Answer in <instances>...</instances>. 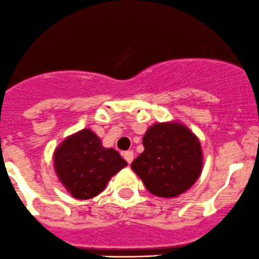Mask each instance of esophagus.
<instances>
[{"mask_svg":"<svg viewBox=\"0 0 259 259\" xmlns=\"http://www.w3.org/2000/svg\"><path fill=\"white\" fill-rule=\"evenodd\" d=\"M123 157L128 163L132 162L133 157H135V155H133V151H126V152L123 153Z\"/></svg>","mask_w":259,"mask_h":259,"instance_id":"34e87169","label":"esophagus"}]
</instances>
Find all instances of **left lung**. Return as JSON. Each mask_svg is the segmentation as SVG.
Masks as SVG:
<instances>
[{
    "label": "left lung",
    "instance_id": "8db88e82",
    "mask_svg": "<svg viewBox=\"0 0 259 259\" xmlns=\"http://www.w3.org/2000/svg\"><path fill=\"white\" fill-rule=\"evenodd\" d=\"M145 151L131 167L151 194L175 198L188 191L203 171L199 138L179 121L155 123L142 138Z\"/></svg>",
    "mask_w": 259,
    "mask_h": 259
}]
</instances>
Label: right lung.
Here are the masks:
<instances>
[{"label": "right lung", "mask_w": 259, "mask_h": 259, "mask_svg": "<svg viewBox=\"0 0 259 259\" xmlns=\"http://www.w3.org/2000/svg\"><path fill=\"white\" fill-rule=\"evenodd\" d=\"M53 160L59 181L78 200L101 194L112 176L127 166L114 148L104 147L89 128L68 136L55 148Z\"/></svg>", "instance_id": "1"}]
</instances>
